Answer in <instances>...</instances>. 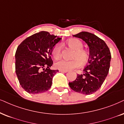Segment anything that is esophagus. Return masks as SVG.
<instances>
[{
	"label": "esophagus",
	"instance_id": "1",
	"mask_svg": "<svg viewBox=\"0 0 124 124\" xmlns=\"http://www.w3.org/2000/svg\"><path fill=\"white\" fill-rule=\"evenodd\" d=\"M59 72H62V73H67L68 71H66V70H59Z\"/></svg>",
	"mask_w": 124,
	"mask_h": 124
}]
</instances>
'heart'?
<instances>
[{"instance_id": "b5f03b06", "label": "heart", "mask_w": 124, "mask_h": 124, "mask_svg": "<svg viewBox=\"0 0 124 124\" xmlns=\"http://www.w3.org/2000/svg\"><path fill=\"white\" fill-rule=\"evenodd\" d=\"M67 45L75 50L73 53L72 60L60 59L55 62L54 66L58 69L62 70H70L80 67L81 63H86L89 59V53L87 50L82 48L83 43L78 39H70L67 42ZM51 54L54 58L57 59L61 55V45L57 43L53 47Z\"/></svg>"}]
</instances>
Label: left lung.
Segmentation results:
<instances>
[{
  "label": "left lung",
  "instance_id": "obj_1",
  "mask_svg": "<svg viewBox=\"0 0 124 124\" xmlns=\"http://www.w3.org/2000/svg\"><path fill=\"white\" fill-rule=\"evenodd\" d=\"M73 37L84 40L89 47L88 63L83 74H78L76 80L69 82L72 90L85 95L92 94L101 87L109 73L111 54L107 45L94 34L82 31Z\"/></svg>",
  "mask_w": 124,
  "mask_h": 124
}]
</instances>
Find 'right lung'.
I'll list each match as a JSON object with an SVG mask.
<instances>
[{
	"mask_svg": "<svg viewBox=\"0 0 124 124\" xmlns=\"http://www.w3.org/2000/svg\"><path fill=\"white\" fill-rule=\"evenodd\" d=\"M61 39L47 31L27 38L15 53V71L22 88L30 94L43 93L50 88L58 70H51L52 48Z\"/></svg>",
	"mask_w": 124,
	"mask_h": 124,
	"instance_id": "add662e5",
	"label": "right lung"
}]
</instances>
